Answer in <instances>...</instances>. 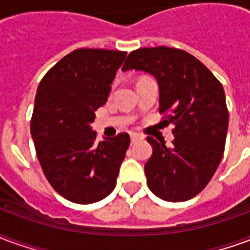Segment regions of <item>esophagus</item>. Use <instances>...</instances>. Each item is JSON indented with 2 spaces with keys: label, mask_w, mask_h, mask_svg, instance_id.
Listing matches in <instances>:
<instances>
[{
  "label": "esophagus",
  "mask_w": 250,
  "mask_h": 250,
  "mask_svg": "<svg viewBox=\"0 0 250 250\" xmlns=\"http://www.w3.org/2000/svg\"><path fill=\"white\" fill-rule=\"evenodd\" d=\"M142 138L139 135H136V134H131V143L134 145V143H136L138 141H141Z\"/></svg>",
  "instance_id": "esophagus-1"
}]
</instances>
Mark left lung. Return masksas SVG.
<instances>
[{"mask_svg": "<svg viewBox=\"0 0 250 250\" xmlns=\"http://www.w3.org/2000/svg\"><path fill=\"white\" fill-rule=\"evenodd\" d=\"M122 69L157 79L159 114L174 125L171 147L147 136L152 146L145 165L147 186L168 202L193 198L209 184L225 150L229 112L222 84L193 55L168 46L132 51Z\"/></svg>", "mask_w": 250, "mask_h": 250, "instance_id": "obj_1", "label": "left lung"}]
</instances>
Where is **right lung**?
<instances>
[{"mask_svg": "<svg viewBox=\"0 0 250 250\" xmlns=\"http://www.w3.org/2000/svg\"><path fill=\"white\" fill-rule=\"evenodd\" d=\"M125 55L76 49L52 66L37 88L30 119L36 154L52 188L75 204L98 202L114 190L130 146L127 132L98 143L91 128Z\"/></svg>", "mask_w": 250, "mask_h": 250, "instance_id": "obj_1", "label": "right lung"}]
</instances>
